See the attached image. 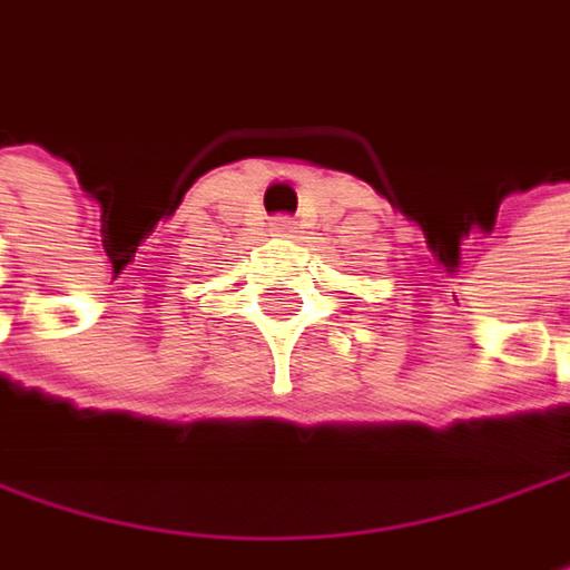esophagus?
<instances>
[{
	"label": "esophagus",
	"mask_w": 570,
	"mask_h": 570,
	"mask_svg": "<svg viewBox=\"0 0 570 570\" xmlns=\"http://www.w3.org/2000/svg\"><path fill=\"white\" fill-rule=\"evenodd\" d=\"M272 228H275V232H278V235H288V232H292V228H295V222H292V218H288V215H278V218H275V222H272Z\"/></svg>",
	"instance_id": "34e87169"
}]
</instances>
